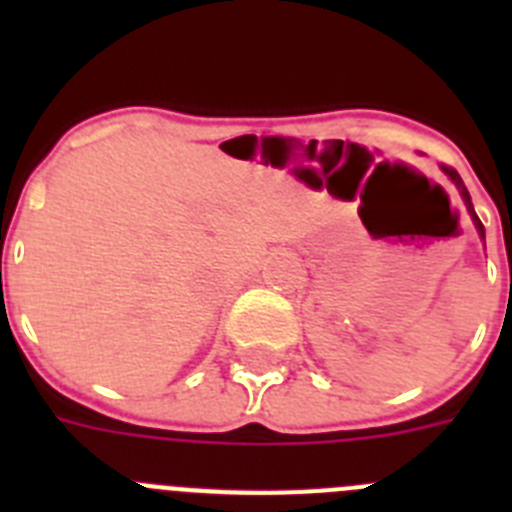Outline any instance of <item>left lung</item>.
Masks as SVG:
<instances>
[{
    "mask_svg": "<svg viewBox=\"0 0 512 512\" xmlns=\"http://www.w3.org/2000/svg\"><path fill=\"white\" fill-rule=\"evenodd\" d=\"M441 171H443V174H446V176H449V179H451V184H454V187L459 189L461 200H464V205H467V212H469V215H472V223H474V228H477L479 238H482V241H485V225L479 223L477 212H474V207H472V197H469L467 187H464V182H461V176L456 174L454 169H449V166H441Z\"/></svg>",
    "mask_w": 512,
    "mask_h": 512,
    "instance_id": "1",
    "label": "left lung"
}]
</instances>
